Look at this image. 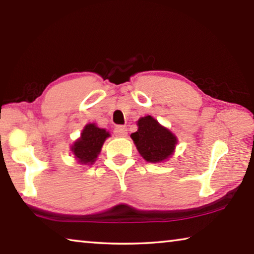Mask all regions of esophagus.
Wrapping results in <instances>:
<instances>
[{
    "mask_svg": "<svg viewBox=\"0 0 254 254\" xmlns=\"http://www.w3.org/2000/svg\"><path fill=\"white\" fill-rule=\"evenodd\" d=\"M115 135L121 136V138H124V136L127 135V127L126 126H119L115 127Z\"/></svg>",
    "mask_w": 254,
    "mask_h": 254,
    "instance_id": "obj_1",
    "label": "esophagus"
}]
</instances>
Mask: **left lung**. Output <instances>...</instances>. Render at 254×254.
Masks as SVG:
<instances>
[{"label": "left lung", "mask_w": 254, "mask_h": 254, "mask_svg": "<svg viewBox=\"0 0 254 254\" xmlns=\"http://www.w3.org/2000/svg\"><path fill=\"white\" fill-rule=\"evenodd\" d=\"M138 130L131 134L139 154L148 163H164L174 155L178 138L152 116L136 121Z\"/></svg>", "instance_id": "obj_1"}]
</instances>
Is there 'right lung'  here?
<instances>
[{
  "mask_svg": "<svg viewBox=\"0 0 254 254\" xmlns=\"http://www.w3.org/2000/svg\"><path fill=\"white\" fill-rule=\"evenodd\" d=\"M110 136V132L105 128L98 127L96 123H88L82 128L80 138L71 146L70 150L78 163L92 165L97 160L105 140Z\"/></svg>",
  "mask_w": 254,
  "mask_h": 254,
  "instance_id": "add662e5",
  "label": "right lung"
}]
</instances>
